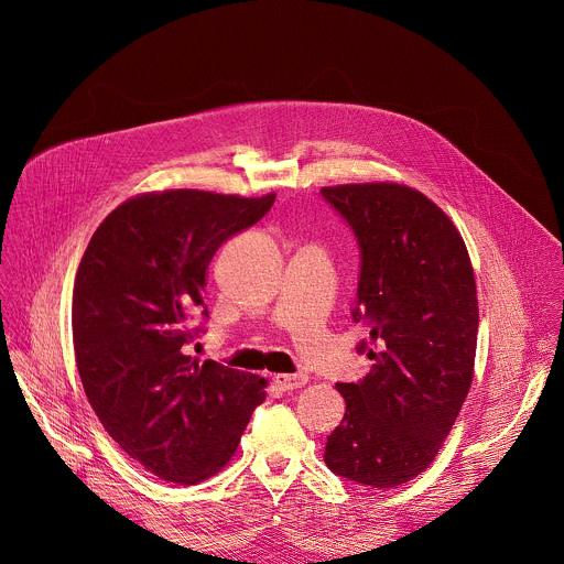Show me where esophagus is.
<instances>
[{"instance_id": "34e87169", "label": "esophagus", "mask_w": 564, "mask_h": 564, "mask_svg": "<svg viewBox=\"0 0 564 564\" xmlns=\"http://www.w3.org/2000/svg\"><path fill=\"white\" fill-rule=\"evenodd\" d=\"M306 382H308V376H306V373H293V376H289V373H278V376H273V384H275L278 389H282V391L302 389Z\"/></svg>"}]
</instances>
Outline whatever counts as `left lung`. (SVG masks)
Segmentation results:
<instances>
[{
	"label": "left lung",
	"instance_id": "obj_1",
	"mask_svg": "<svg viewBox=\"0 0 564 564\" xmlns=\"http://www.w3.org/2000/svg\"><path fill=\"white\" fill-rule=\"evenodd\" d=\"M362 256L354 319L371 371L336 384L345 416L323 460L340 478L395 488L423 474L474 382L478 291L467 245L423 193L398 182L323 186Z\"/></svg>",
	"mask_w": 564,
	"mask_h": 564
}]
</instances>
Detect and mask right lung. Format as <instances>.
Listing matches in <instances>:
<instances>
[{"label":"right lung","instance_id":"right-lung-1","mask_svg":"<svg viewBox=\"0 0 564 564\" xmlns=\"http://www.w3.org/2000/svg\"><path fill=\"white\" fill-rule=\"evenodd\" d=\"M273 202L275 193H141L99 224L82 256L72 325L84 393L112 441L166 482L219 474L267 398L264 378L199 362L186 345L215 251Z\"/></svg>","mask_w":564,"mask_h":564}]
</instances>
